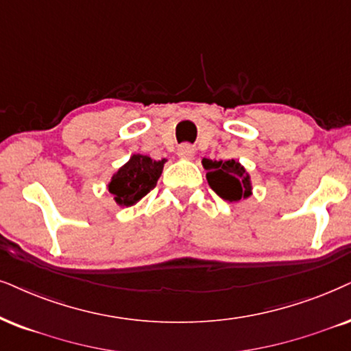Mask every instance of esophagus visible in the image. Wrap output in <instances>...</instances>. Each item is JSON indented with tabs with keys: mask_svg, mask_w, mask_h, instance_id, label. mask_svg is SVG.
<instances>
[{
	"mask_svg": "<svg viewBox=\"0 0 351 351\" xmlns=\"http://www.w3.org/2000/svg\"><path fill=\"white\" fill-rule=\"evenodd\" d=\"M178 157L180 158H186V160H191V158L194 157V147H193V145H189V144L180 145Z\"/></svg>",
	"mask_w": 351,
	"mask_h": 351,
	"instance_id": "1",
	"label": "esophagus"
}]
</instances>
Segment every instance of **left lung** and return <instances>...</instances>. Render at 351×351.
Returning a JSON list of instances; mask_svg holds the SVG:
<instances>
[{
    "mask_svg": "<svg viewBox=\"0 0 351 351\" xmlns=\"http://www.w3.org/2000/svg\"><path fill=\"white\" fill-rule=\"evenodd\" d=\"M202 167L207 170L208 186L221 199L228 202H238L252 194L251 178L245 167L237 160H208L204 158Z\"/></svg>",
    "mask_w": 351,
    "mask_h": 351,
    "instance_id": "8db88e82",
    "label": "left lung"
}]
</instances>
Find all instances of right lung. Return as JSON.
I'll list each match as a JSON object with an SVG mask.
<instances>
[{
	"label": "right lung",
	"instance_id": "obj_1",
	"mask_svg": "<svg viewBox=\"0 0 351 351\" xmlns=\"http://www.w3.org/2000/svg\"><path fill=\"white\" fill-rule=\"evenodd\" d=\"M165 158L154 160L149 155L134 154L108 183V193L121 207H131L155 188L160 178Z\"/></svg>",
	"mask_w": 351,
	"mask_h": 351
}]
</instances>
